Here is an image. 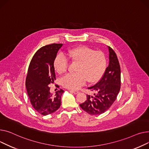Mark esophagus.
<instances>
[{"label":"esophagus","mask_w":149,"mask_h":149,"mask_svg":"<svg viewBox=\"0 0 149 149\" xmlns=\"http://www.w3.org/2000/svg\"><path fill=\"white\" fill-rule=\"evenodd\" d=\"M70 91L72 92V93H74V94H77V93H79V91H77V90H70Z\"/></svg>","instance_id":"esophagus-1"}]
</instances>
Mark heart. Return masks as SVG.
<instances>
[{
    "mask_svg": "<svg viewBox=\"0 0 149 149\" xmlns=\"http://www.w3.org/2000/svg\"><path fill=\"white\" fill-rule=\"evenodd\" d=\"M67 56L77 65L76 73L67 74L61 79V85L66 88L76 90L87 81L90 84L96 83L105 73L107 59L106 55L102 51L81 46L70 49ZM54 66L58 74H63L67 71L69 61L64 55L59 54L55 58Z\"/></svg>",
    "mask_w": 149,
    "mask_h": 149,
    "instance_id": "obj_1",
    "label": "heart"
}]
</instances>
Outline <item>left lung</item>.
Instances as JSON below:
<instances>
[{
	"mask_svg": "<svg viewBox=\"0 0 149 149\" xmlns=\"http://www.w3.org/2000/svg\"><path fill=\"white\" fill-rule=\"evenodd\" d=\"M109 63L101 79L88 89L94 95H86V100L80 104L81 108L90 113L97 116L108 110L117 99L121 87V70L117 55L109 46Z\"/></svg>",
	"mask_w": 149,
	"mask_h": 149,
	"instance_id": "1",
	"label": "left lung"
}]
</instances>
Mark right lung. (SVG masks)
<instances>
[{
  "instance_id": "obj_1",
  "label": "right lung",
  "mask_w": 149,
  "mask_h": 149,
  "mask_svg": "<svg viewBox=\"0 0 149 149\" xmlns=\"http://www.w3.org/2000/svg\"><path fill=\"white\" fill-rule=\"evenodd\" d=\"M63 44L54 43L38 49L32 57L26 78V87L33 108L42 116L54 113L61 106L60 89L55 94L50 93L49 85L56 80L54 63Z\"/></svg>"
}]
</instances>
